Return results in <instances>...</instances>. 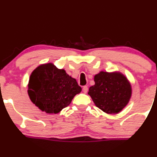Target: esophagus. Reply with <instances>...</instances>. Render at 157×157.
Listing matches in <instances>:
<instances>
[{
    "label": "esophagus",
    "mask_w": 157,
    "mask_h": 157,
    "mask_svg": "<svg viewBox=\"0 0 157 157\" xmlns=\"http://www.w3.org/2000/svg\"><path fill=\"white\" fill-rule=\"evenodd\" d=\"M82 90H83V92H84L85 94H86L87 92H88V86H84L83 87H82Z\"/></svg>",
    "instance_id": "esophagus-1"
}]
</instances>
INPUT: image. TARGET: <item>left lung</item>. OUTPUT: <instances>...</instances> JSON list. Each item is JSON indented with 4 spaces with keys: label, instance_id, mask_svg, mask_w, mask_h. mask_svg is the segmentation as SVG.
Listing matches in <instances>:
<instances>
[{
    "label": "left lung",
    "instance_id": "left-lung-1",
    "mask_svg": "<svg viewBox=\"0 0 157 157\" xmlns=\"http://www.w3.org/2000/svg\"><path fill=\"white\" fill-rule=\"evenodd\" d=\"M94 82L88 94L100 109L108 114L118 113L127 105L132 89L124 75L101 71L95 75Z\"/></svg>",
    "mask_w": 157,
    "mask_h": 157
}]
</instances>
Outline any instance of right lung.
Listing matches in <instances>:
<instances>
[{
  "instance_id": "right-lung-1",
  "label": "right lung",
  "mask_w": 157,
  "mask_h": 157,
  "mask_svg": "<svg viewBox=\"0 0 157 157\" xmlns=\"http://www.w3.org/2000/svg\"><path fill=\"white\" fill-rule=\"evenodd\" d=\"M82 88L75 79L53 64L39 66L32 72L28 93L31 101L47 113H58L69 106Z\"/></svg>"
}]
</instances>
